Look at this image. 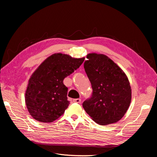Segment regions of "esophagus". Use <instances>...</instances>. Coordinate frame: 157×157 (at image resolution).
<instances>
[{"instance_id":"obj_1","label":"esophagus","mask_w":157,"mask_h":157,"mask_svg":"<svg viewBox=\"0 0 157 157\" xmlns=\"http://www.w3.org/2000/svg\"><path fill=\"white\" fill-rule=\"evenodd\" d=\"M73 102L75 103H80V102H81V99L78 98V99H73Z\"/></svg>"}]
</instances>
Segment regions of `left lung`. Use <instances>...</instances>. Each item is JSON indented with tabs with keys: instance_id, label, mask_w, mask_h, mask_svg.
I'll use <instances>...</instances> for the list:
<instances>
[{
	"instance_id": "1",
	"label": "left lung",
	"mask_w": 157,
	"mask_h": 157,
	"mask_svg": "<svg viewBox=\"0 0 157 157\" xmlns=\"http://www.w3.org/2000/svg\"><path fill=\"white\" fill-rule=\"evenodd\" d=\"M84 67L92 84V97L82 103L92 119L100 125L120 121L131 103L132 89L126 75L108 56L90 53Z\"/></svg>"
}]
</instances>
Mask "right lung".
<instances>
[{
	"mask_svg": "<svg viewBox=\"0 0 157 157\" xmlns=\"http://www.w3.org/2000/svg\"><path fill=\"white\" fill-rule=\"evenodd\" d=\"M84 59L56 53L35 71L28 82L25 96L27 110L34 119L50 123L65 113L69 101L63 80L77 69Z\"/></svg>",
	"mask_w": 157,
	"mask_h": 157,
	"instance_id": "add662e5",
	"label": "right lung"
}]
</instances>
